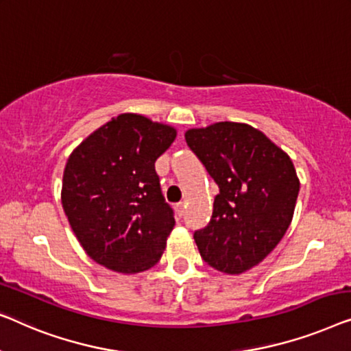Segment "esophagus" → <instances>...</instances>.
I'll return each mask as SVG.
<instances>
[{
	"label": "esophagus",
	"instance_id": "34e87169",
	"mask_svg": "<svg viewBox=\"0 0 351 351\" xmlns=\"http://www.w3.org/2000/svg\"><path fill=\"white\" fill-rule=\"evenodd\" d=\"M184 208H186L184 202H180V204H176V205H175V211H176V215L180 216V218H181L182 215H184Z\"/></svg>",
	"mask_w": 351,
	"mask_h": 351
}]
</instances>
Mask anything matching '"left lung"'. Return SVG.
I'll return each mask as SVG.
<instances>
[{
  "mask_svg": "<svg viewBox=\"0 0 351 351\" xmlns=\"http://www.w3.org/2000/svg\"><path fill=\"white\" fill-rule=\"evenodd\" d=\"M184 136L219 186L210 224L194 234L202 259L227 275L248 272L272 253L293 221L300 187L293 160L243 122L189 128Z\"/></svg>",
  "mask_w": 351,
  "mask_h": 351,
  "instance_id": "1",
  "label": "left lung"
}]
</instances>
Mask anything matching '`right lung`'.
Wrapping results in <instances>:
<instances>
[{
    "label": "right lung",
    "mask_w": 351,
    "mask_h": 351,
    "mask_svg": "<svg viewBox=\"0 0 351 351\" xmlns=\"http://www.w3.org/2000/svg\"><path fill=\"white\" fill-rule=\"evenodd\" d=\"M175 138V127L122 112L73 149L63 170L62 205L95 263L128 275L159 263L175 218L154 164Z\"/></svg>",
    "instance_id": "right-lung-1"
}]
</instances>
